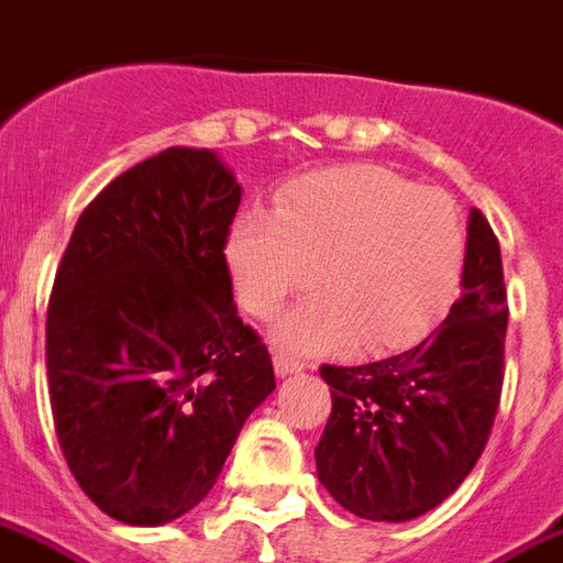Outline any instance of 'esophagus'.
I'll list each match as a JSON object with an SVG mask.
<instances>
[{
  "label": "esophagus",
  "mask_w": 563,
  "mask_h": 563,
  "mask_svg": "<svg viewBox=\"0 0 563 563\" xmlns=\"http://www.w3.org/2000/svg\"><path fill=\"white\" fill-rule=\"evenodd\" d=\"M306 367L303 358H297V355H286V353H277L274 355V373L277 376H291V373H300Z\"/></svg>",
  "instance_id": "1"
}]
</instances>
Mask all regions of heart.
I'll return each instance as SVG.
<instances>
[{
	"label": "heart",
	"mask_w": 563,
	"mask_h": 563,
	"mask_svg": "<svg viewBox=\"0 0 563 563\" xmlns=\"http://www.w3.org/2000/svg\"><path fill=\"white\" fill-rule=\"evenodd\" d=\"M225 257L236 300L254 318L277 312L314 277L323 283L274 323L280 346L332 353L358 338L382 353L442 318L463 274V228L440 190L385 167H332L286 187L277 213L242 210Z\"/></svg>",
	"instance_id": "obj_1"
}]
</instances>
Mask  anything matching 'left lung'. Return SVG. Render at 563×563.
Wrapping results in <instances>:
<instances>
[{
    "mask_svg": "<svg viewBox=\"0 0 563 563\" xmlns=\"http://www.w3.org/2000/svg\"><path fill=\"white\" fill-rule=\"evenodd\" d=\"M460 286L445 321L416 346L364 367L321 369L332 413L314 448L318 479L358 518L401 523L437 509L486 448L509 309L500 245L477 208Z\"/></svg>",
    "mask_w": 563,
    "mask_h": 563,
    "instance_id": "obj_1",
    "label": "left lung"
}]
</instances>
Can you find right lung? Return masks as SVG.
Instances as JSON below:
<instances>
[{"label": "right lung", "mask_w": 563, "mask_h": 563, "mask_svg": "<svg viewBox=\"0 0 563 563\" xmlns=\"http://www.w3.org/2000/svg\"><path fill=\"white\" fill-rule=\"evenodd\" d=\"M242 187L213 150L170 147L77 219L45 318L57 440L89 500L130 527L202 504L274 393L225 263Z\"/></svg>", "instance_id": "add662e5"}]
</instances>
